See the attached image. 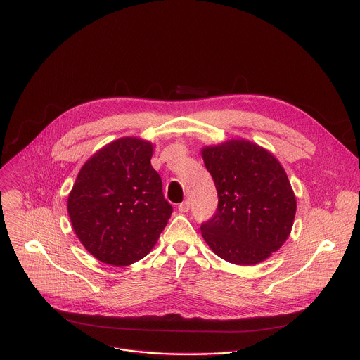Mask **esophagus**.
<instances>
[{"label":"esophagus","instance_id":"esophagus-1","mask_svg":"<svg viewBox=\"0 0 360 360\" xmlns=\"http://www.w3.org/2000/svg\"><path fill=\"white\" fill-rule=\"evenodd\" d=\"M188 210H190V201H188V200H186V201H183V202L179 204V211H180V212H187Z\"/></svg>","mask_w":360,"mask_h":360}]
</instances>
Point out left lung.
<instances>
[{"mask_svg":"<svg viewBox=\"0 0 360 360\" xmlns=\"http://www.w3.org/2000/svg\"><path fill=\"white\" fill-rule=\"evenodd\" d=\"M201 155L218 193L215 214L201 224L204 240L229 263L263 262L285 242L295 217L284 169L270 152L245 139L207 146Z\"/></svg>","mask_w":360,"mask_h":360,"instance_id":"8db88e82","label":"left lung"}]
</instances>
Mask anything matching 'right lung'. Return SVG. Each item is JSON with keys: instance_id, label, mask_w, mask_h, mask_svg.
I'll return each mask as SVG.
<instances>
[{"instance_id": "1", "label": "right lung", "mask_w": 360, "mask_h": 360, "mask_svg": "<svg viewBox=\"0 0 360 360\" xmlns=\"http://www.w3.org/2000/svg\"><path fill=\"white\" fill-rule=\"evenodd\" d=\"M152 153L150 142L121 138L91 156L76 179L69 217L80 242L103 263L121 267L145 257L173 212Z\"/></svg>"}]
</instances>
